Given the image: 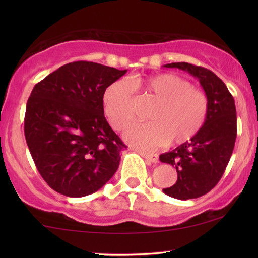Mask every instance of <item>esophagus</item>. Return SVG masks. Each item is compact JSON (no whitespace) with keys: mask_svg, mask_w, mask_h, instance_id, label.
<instances>
[{"mask_svg":"<svg viewBox=\"0 0 258 258\" xmlns=\"http://www.w3.org/2000/svg\"><path fill=\"white\" fill-rule=\"evenodd\" d=\"M140 155H141L143 158H146L147 160L151 161V163H154V164L158 163V156H157L156 154H147V152L140 151Z\"/></svg>","mask_w":258,"mask_h":258,"instance_id":"esophagus-1","label":"esophagus"}]
</instances>
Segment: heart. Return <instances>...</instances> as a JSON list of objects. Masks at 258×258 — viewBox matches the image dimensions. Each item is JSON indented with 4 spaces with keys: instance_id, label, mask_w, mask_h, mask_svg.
Masks as SVG:
<instances>
[{
    "instance_id": "1",
    "label": "heart",
    "mask_w": 258,
    "mask_h": 258,
    "mask_svg": "<svg viewBox=\"0 0 258 258\" xmlns=\"http://www.w3.org/2000/svg\"><path fill=\"white\" fill-rule=\"evenodd\" d=\"M128 83L113 82L102 95L103 112L116 130H124L135 118L132 87L142 90L154 98L157 104L151 109V123L133 125L126 130L124 139L139 149L150 151L156 148L182 145L197 134L206 120L208 99L203 91L174 74L142 78H130Z\"/></svg>"
}]
</instances>
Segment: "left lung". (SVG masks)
<instances>
[{
    "mask_svg": "<svg viewBox=\"0 0 258 258\" xmlns=\"http://www.w3.org/2000/svg\"><path fill=\"white\" fill-rule=\"evenodd\" d=\"M197 78L208 99L206 120L199 132L175 149L159 156L177 172L175 184L163 189L180 200L202 197L215 186L225 171L237 138V110L228 87L212 71L187 62L164 64Z\"/></svg>",
    "mask_w": 258,
    "mask_h": 258,
    "instance_id": "8db88e82",
    "label": "left lung"
}]
</instances>
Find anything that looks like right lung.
I'll return each instance as SVG.
<instances>
[{
	"mask_svg": "<svg viewBox=\"0 0 258 258\" xmlns=\"http://www.w3.org/2000/svg\"><path fill=\"white\" fill-rule=\"evenodd\" d=\"M126 72L76 61L34 86L26 106V142L37 171L54 191L85 197L118 169L126 146L104 117L102 95Z\"/></svg>",
	"mask_w": 258,
	"mask_h": 258,
	"instance_id": "right-lung-1",
	"label": "right lung"
}]
</instances>
